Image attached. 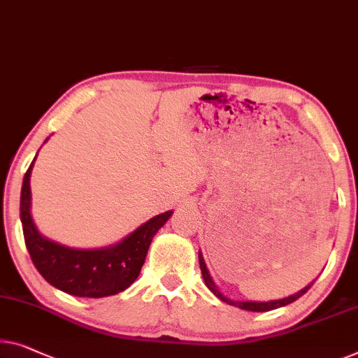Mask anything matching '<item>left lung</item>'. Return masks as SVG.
<instances>
[{
	"label": "left lung",
	"mask_w": 358,
	"mask_h": 358,
	"mask_svg": "<svg viewBox=\"0 0 358 358\" xmlns=\"http://www.w3.org/2000/svg\"><path fill=\"white\" fill-rule=\"evenodd\" d=\"M199 266H201V271H202V278H204V281H206V286L209 287V289H210V291L213 292V294H215L218 299H220V301L230 303V306L243 308V310H250V312H268V310H273V308L287 306V303L294 302V301H297L299 297L306 294V292H307L308 289H310V286L313 285V282H312V285L306 286V287H303V289L296 292V294H292V296H289V297H285V299H280V301H270V302H236V301H231V299L225 297V296L222 294L220 291L217 289V286L213 285V281H212V278H210L209 271H207V266H206V264H204V259H202L201 252H199Z\"/></svg>",
	"instance_id": "obj_1"
}]
</instances>
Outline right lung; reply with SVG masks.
Wrapping results in <instances>:
<instances>
[{
	"mask_svg": "<svg viewBox=\"0 0 358 358\" xmlns=\"http://www.w3.org/2000/svg\"><path fill=\"white\" fill-rule=\"evenodd\" d=\"M25 172L20 193V222L25 246L40 275L71 296L106 297L127 289L140 275L149 244L172 210L152 217L124 241L106 249H72L41 236L30 217V173Z\"/></svg>",
	"mask_w": 358,
	"mask_h": 358,
	"instance_id": "obj_1",
	"label": "right lung"
}]
</instances>
